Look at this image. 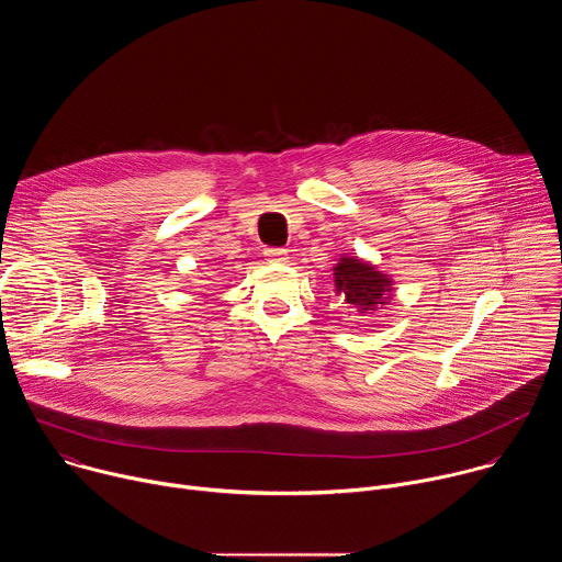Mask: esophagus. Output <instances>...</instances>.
Masks as SVG:
<instances>
[{
    "label": "esophagus",
    "instance_id": "1",
    "mask_svg": "<svg viewBox=\"0 0 562 562\" xmlns=\"http://www.w3.org/2000/svg\"><path fill=\"white\" fill-rule=\"evenodd\" d=\"M265 258H267L269 262H278V265L289 262V254H286V249H267V251H265Z\"/></svg>",
    "mask_w": 562,
    "mask_h": 562
}]
</instances>
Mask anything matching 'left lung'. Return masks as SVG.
<instances>
[{"label":"left lung","mask_w":562,"mask_h":562,"mask_svg":"<svg viewBox=\"0 0 562 562\" xmlns=\"http://www.w3.org/2000/svg\"><path fill=\"white\" fill-rule=\"evenodd\" d=\"M334 271L336 293H340L351 308H358V313L364 315L369 311H375V306L389 302L391 278L375 267L358 258H340Z\"/></svg>","instance_id":"8db88e82"}]
</instances>
